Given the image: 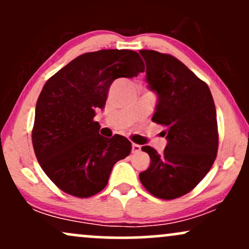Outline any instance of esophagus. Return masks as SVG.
I'll list each match as a JSON object with an SVG mask.
<instances>
[{
    "mask_svg": "<svg viewBox=\"0 0 249 249\" xmlns=\"http://www.w3.org/2000/svg\"><path fill=\"white\" fill-rule=\"evenodd\" d=\"M141 150H142L141 145H138V144H132V152H133V153L141 152Z\"/></svg>",
    "mask_w": 249,
    "mask_h": 249,
    "instance_id": "obj_1",
    "label": "esophagus"
}]
</instances>
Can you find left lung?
<instances>
[{
  "instance_id": "1",
  "label": "left lung",
  "mask_w": 249,
  "mask_h": 249,
  "mask_svg": "<svg viewBox=\"0 0 249 249\" xmlns=\"http://www.w3.org/2000/svg\"><path fill=\"white\" fill-rule=\"evenodd\" d=\"M146 63L148 88L158 95L152 122L165 127L167 145L139 174L142 186L157 198L171 200L192 191L216 158L219 145L216 110L210 88L184 63L168 53L141 50Z\"/></svg>"
}]
</instances>
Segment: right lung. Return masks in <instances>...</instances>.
I'll use <instances>...</instances> for the list:
<instances>
[{
    "label": "right lung",
    "mask_w": 249,
    "mask_h": 249,
    "mask_svg": "<svg viewBox=\"0 0 249 249\" xmlns=\"http://www.w3.org/2000/svg\"><path fill=\"white\" fill-rule=\"evenodd\" d=\"M144 70L136 51L99 50L78 56L44 84L36 103L33 146L42 170L63 192L95 196L107 185L113 165L131 153L125 137L101 136L93 117L105 107L115 79Z\"/></svg>",
    "instance_id": "right-lung-1"
}]
</instances>
